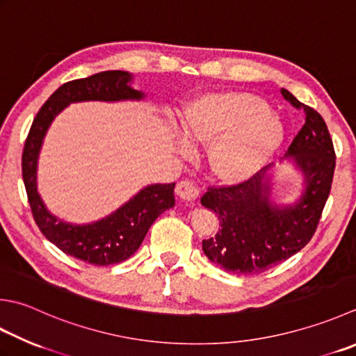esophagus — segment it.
I'll return each mask as SVG.
<instances>
[{
    "instance_id": "34e87169",
    "label": "esophagus",
    "mask_w": 356,
    "mask_h": 356,
    "mask_svg": "<svg viewBox=\"0 0 356 356\" xmlns=\"http://www.w3.org/2000/svg\"><path fill=\"white\" fill-rule=\"evenodd\" d=\"M176 194L184 200H196L199 197V188L191 180H182L176 185Z\"/></svg>"
}]
</instances>
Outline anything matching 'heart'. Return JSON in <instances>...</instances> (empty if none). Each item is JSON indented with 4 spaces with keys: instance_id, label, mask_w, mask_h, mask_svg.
Wrapping results in <instances>:
<instances>
[{
    "instance_id": "1",
    "label": "heart",
    "mask_w": 356,
    "mask_h": 356,
    "mask_svg": "<svg viewBox=\"0 0 356 356\" xmlns=\"http://www.w3.org/2000/svg\"><path fill=\"white\" fill-rule=\"evenodd\" d=\"M188 145L204 146L216 179L239 184L259 171L282 140V129L268 104L248 92L208 94L193 102L182 117Z\"/></svg>"
}]
</instances>
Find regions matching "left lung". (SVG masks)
Masks as SVG:
<instances>
[{
    "label": "left lung",
    "instance_id": "obj_1",
    "mask_svg": "<svg viewBox=\"0 0 356 356\" xmlns=\"http://www.w3.org/2000/svg\"><path fill=\"white\" fill-rule=\"evenodd\" d=\"M281 94L302 111L304 127L287 156L304 172L305 191L295 205L277 207L270 202V185L259 172L236 185L208 186L200 204L218 216L219 229L202 241V248L208 259L229 273H262L304 248L330 194L337 156L324 118L287 89Z\"/></svg>",
    "mask_w": 356,
    "mask_h": 356
}]
</instances>
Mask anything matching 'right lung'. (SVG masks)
I'll use <instances>...</instances> for the list:
<instances>
[{
  "instance_id": "1",
  "label": "right lung",
  "mask_w": 356,
  "mask_h": 356,
  "mask_svg": "<svg viewBox=\"0 0 356 356\" xmlns=\"http://www.w3.org/2000/svg\"><path fill=\"white\" fill-rule=\"evenodd\" d=\"M128 81H131L128 72L104 71L88 79L65 83L49 97L33 118L21 157L27 200L40 232L63 253L92 266H111L127 261L134 254L142 245L152 222L176 204V184L149 185L108 218L89 225H71L49 213L40 199L37 160L49 124L61 109L74 102L142 99L143 94L132 89Z\"/></svg>"
}]
</instances>
